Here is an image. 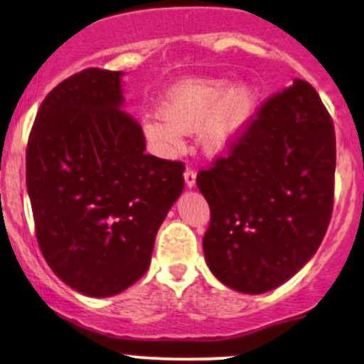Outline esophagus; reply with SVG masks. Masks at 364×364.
<instances>
[{"instance_id": "1", "label": "esophagus", "mask_w": 364, "mask_h": 364, "mask_svg": "<svg viewBox=\"0 0 364 364\" xmlns=\"http://www.w3.org/2000/svg\"><path fill=\"white\" fill-rule=\"evenodd\" d=\"M195 183H197V173L193 169H186L185 171V185L186 188H193Z\"/></svg>"}]
</instances>
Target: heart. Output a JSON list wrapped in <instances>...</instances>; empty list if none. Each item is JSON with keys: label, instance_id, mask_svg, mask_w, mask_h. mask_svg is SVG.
I'll return each instance as SVG.
<instances>
[{"label": "heart", "instance_id": "heart-1", "mask_svg": "<svg viewBox=\"0 0 364 364\" xmlns=\"http://www.w3.org/2000/svg\"><path fill=\"white\" fill-rule=\"evenodd\" d=\"M257 109L254 86L223 79H190L176 85L162 103L161 115L143 121V133L164 155L181 150L183 134L200 129L202 149L209 157L230 154L245 136Z\"/></svg>", "mask_w": 364, "mask_h": 364}]
</instances>
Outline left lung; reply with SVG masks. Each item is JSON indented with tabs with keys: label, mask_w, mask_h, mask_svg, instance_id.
<instances>
[{
	"label": "left lung",
	"mask_w": 364,
	"mask_h": 364,
	"mask_svg": "<svg viewBox=\"0 0 364 364\" xmlns=\"http://www.w3.org/2000/svg\"><path fill=\"white\" fill-rule=\"evenodd\" d=\"M335 131L309 82L274 95L231 154L202 171L210 207L203 254L223 285L264 294L314 254L333 207Z\"/></svg>",
	"instance_id": "1"
}]
</instances>
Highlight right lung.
Wrapping results in <instances>:
<instances>
[{
  "mask_svg": "<svg viewBox=\"0 0 364 364\" xmlns=\"http://www.w3.org/2000/svg\"><path fill=\"white\" fill-rule=\"evenodd\" d=\"M124 72L86 69L41 103L27 145V193L48 266L75 292L112 297L150 266L185 188L181 162L145 154L122 110Z\"/></svg>",
  "mask_w": 364,
  "mask_h": 364,
  "instance_id": "1",
  "label": "right lung"
}]
</instances>
